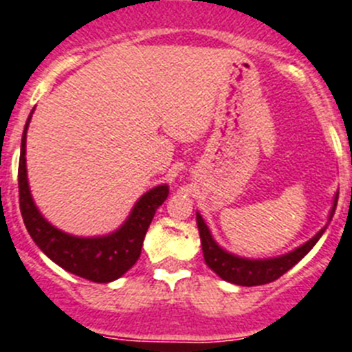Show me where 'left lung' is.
<instances>
[{"label":"left lung","instance_id":"1","mask_svg":"<svg viewBox=\"0 0 352 352\" xmlns=\"http://www.w3.org/2000/svg\"><path fill=\"white\" fill-rule=\"evenodd\" d=\"M338 201V192H335L333 204H331L330 214H328V223L321 228L310 240L302 243L300 247L293 249V251L286 252V254L275 256V258H243V256L233 254V252L226 251L219 243L215 242L212 236L210 230H208L207 223L204 221L201 214L196 212V224H198L199 239H201V251H204L205 263L208 265L210 270L219 275L223 280L236 286H261V284L274 283L275 278L286 274L287 270L296 265L302 258H305L310 252V249L318 243L322 233L326 231L328 224H330L331 217L335 214Z\"/></svg>","mask_w":352,"mask_h":352}]
</instances>
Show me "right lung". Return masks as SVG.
<instances>
[{
    "mask_svg": "<svg viewBox=\"0 0 352 352\" xmlns=\"http://www.w3.org/2000/svg\"><path fill=\"white\" fill-rule=\"evenodd\" d=\"M33 112L28 117L19 160V204L28 233L40 251L56 265L93 283H112L122 277L140 258L145 233L163 201L168 198V184L148 189L133 205L128 219L112 233L77 236L59 230L42 215L31 196L26 168V135Z\"/></svg>",
    "mask_w": 352,
    "mask_h": 352,
    "instance_id": "right-lung-1",
    "label": "right lung"
}]
</instances>
